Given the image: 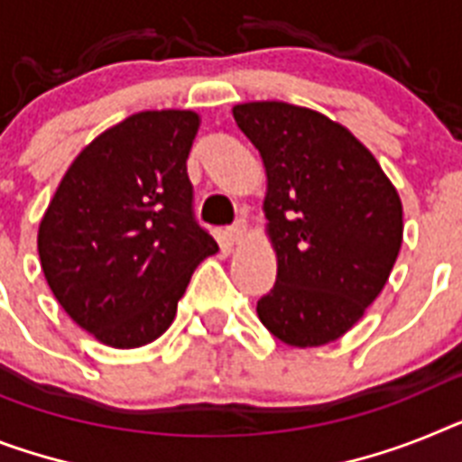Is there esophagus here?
Here are the masks:
<instances>
[{
  "instance_id": "34e87169",
  "label": "esophagus",
  "mask_w": 462,
  "mask_h": 462,
  "mask_svg": "<svg viewBox=\"0 0 462 462\" xmlns=\"http://www.w3.org/2000/svg\"><path fill=\"white\" fill-rule=\"evenodd\" d=\"M246 237H249V227H246L244 220H239L237 225H232L230 230H227V239H230L232 244H242Z\"/></svg>"
}]
</instances>
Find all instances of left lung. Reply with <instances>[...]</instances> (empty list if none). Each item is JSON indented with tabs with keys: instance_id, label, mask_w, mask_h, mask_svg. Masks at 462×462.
Listing matches in <instances>:
<instances>
[{
	"instance_id": "left-lung-1",
	"label": "left lung",
	"mask_w": 462,
	"mask_h": 462,
	"mask_svg": "<svg viewBox=\"0 0 462 462\" xmlns=\"http://www.w3.org/2000/svg\"><path fill=\"white\" fill-rule=\"evenodd\" d=\"M267 176L265 232L277 282L258 317L291 347L333 343L362 319L393 273L402 199L369 147L327 115L282 100L232 107Z\"/></svg>"
}]
</instances>
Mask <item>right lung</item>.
Wrapping results in <instances>:
<instances>
[{
	"label": "right lung",
	"mask_w": 462,
	"mask_h": 462,
	"mask_svg": "<svg viewBox=\"0 0 462 462\" xmlns=\"http://www.w3.org/2000/svg\"><path fill=\"white\" fill-rule=\"evenodd\" d=\"M199 115L145 110L96 135L49 201L42 270L63 310L96 340L134 350L176 317L218 244L192 218L188 154Z\"/></svg>",
	"instance_id": "1"
}]
</instances>
